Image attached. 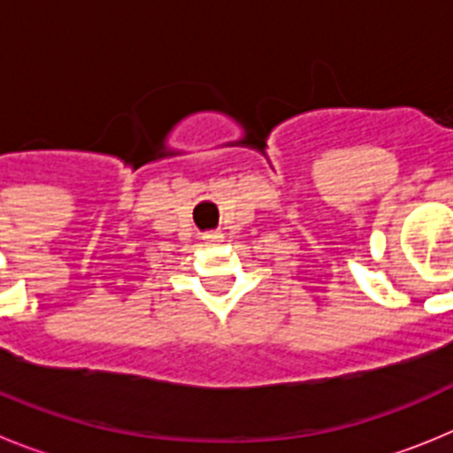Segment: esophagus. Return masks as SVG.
Returning a JSON list of instances; mask_svg holds the SVG:
<instances>
[{
    "label": "esophagus",
    "instance_id": "34e87169",
    "mask_svg": "<svg viewBox=\"0 0 453 453\" xmlns=\"http://www.w3.org/2000/svg\"><path fill=\"white\" fill-rule=\"evenodd\" d=\"M224 235L219 234V231H208V234H203V240H206L208 245H215V242H222Z\"/></svg>",
    "mask_w": 453,
    "mask_h": 453
}]
</instances>
